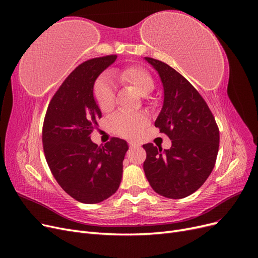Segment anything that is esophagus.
Wrapping results in <instances>:
<instances>
[{"mask_svg": "<svg viewBox=\"0 0 258 258\" xmlns=\"http://www.w3.org/2000/svg\"><path fill=\"white\" fill-rule=\"evenodd\" d=\"M140 145L139 144H137V143H135V142H129V147L130 148H137V147H139Z\"/></svg>", "mask_w": 258, "mask_h": 258, "instance_id": "34e87169", "label": "esophagus"}]
</instances>
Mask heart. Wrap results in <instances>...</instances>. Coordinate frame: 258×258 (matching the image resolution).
<instances>
[{"label": "heart", "mask_w": 258, "mask_h": 258, "mask_svg": "<svg viewBox=\"0 0 258 258\" xmlns=\"http://www.w3.org/2000/svg\"><path fill=\"white\" fill-rule=\"evenodd\" d=\"M111 77L124 86H131L142 96L151 93L155 88V82L151 73L140 66H131L120 71H114ZM111 77L102 75L93 85V98L101 112L108 113L115 105V87ZM148 122L144 114H130L118 112L114 114L108 126L114 134L124 138H136Z\"/></svg>", "instance_id": "b5f03b06"}]
</instances>
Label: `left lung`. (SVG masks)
I'll list each match as a JSON object with an SVG mask.
<instances>
[{"instance_id": "left-lung-1", "label": "left lung", "mask_w": 258, "mask_h": 258, "mask_svg": "<svg viewBox=\"0 0 258 258\" xmlns=\"http://www.w3.org/2000/svg\"><path fill=\"white\" fill-rule=\"evenodd\" d=\"M158 72L163 105L155 127L172 142L162 151L144 144L143 169L152 188L161 196L181 199L196 191L212 172L220 146V130L196 88L167 63L145 57Z\"/></svg>"}]
</instances>
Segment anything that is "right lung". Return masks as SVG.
Wrapping results in <instances>:
<instances>
[{
    "mask_svg": "<svg viewBox=\"0 0 258 258\" xmlns=\"http://www.w3.org/2000/svg\"><path fill=\"white\" fill-rule=\"evenodd\" d=\"M116 58H93L76 67L51 98L43 123L44 154L51 173L62 189L83 204L111 197L121 181L127 142L113 138L101 147L90 140L102 117L93 85Z\"/></svg>",
    "mask_w": 258,
    "mask_h": 258,
    "instance_id": "obj_1",
    "label": "right lung"
}]
</instances>
